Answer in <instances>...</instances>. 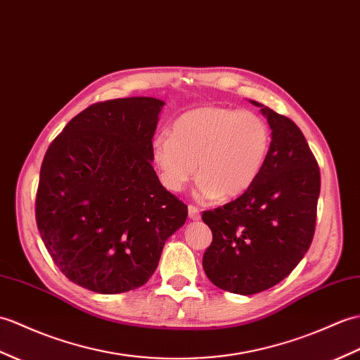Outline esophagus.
<instances>
[{
	"instance_id": "esophagus-1",
	"label": "esophagus",
	"mask_w": 360,
	"mask_h": 360,
	"mask_svg": "<svg viewBox=\"0 0 360 360\" xmlns=\"http://www.w3.org/2000/svg\"><path fill=\"white\" fill-rule=\"evenodd\" d=\"M188 218L193 219V221H199L200 219V213H199V208L195 205H188Z\"/></svg>"
}]
</instances>
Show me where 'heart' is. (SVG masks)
Masks as SVG:
<instances>
[{
  "label": "heart",
  "instance_id": "1",
  "mask_svg": "<svg viewBox=\"0 0 360 360\" xmlns=\"http://www.w3.org/2000/svg\"><path fill=\"white\" fill-rule=\"evenodd\" d=\"M271 131L261 116L225 107H198L160 133L152 156L164 186L179 191L193 178L199 195L231 199L252 188L269 158Z\"/></svg>",
  "mask_w": 360,
  "mask_h": 360
}]
</instances>
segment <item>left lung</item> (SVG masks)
Instances as JSON below:
<instances>
[{
    "mask_svg": "<svg viewBox=\"0 0 360 360\" xmlns=\"http://www.w3.org/2000/svg\"><path fill=\"white\" fill-rule=\"evenodd\" d=\"M271 129L262 173L244 195L202 213L213 240L202 266L216 287L236 295L269 290L296 269L314 236L321 172L307 139L287 116L261 103Z\"/></svg>",
    "mask_w": 360,
    "mask_h": 360,
    "instance_id": "obj_1",
    "label": "left lung"
}]
</instances>
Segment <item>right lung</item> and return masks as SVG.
Instances as JSON below:
<instances>
[{"label": "right lung", "instance_id": "right-lung-1", "mask_svg": "<svg viewBox=\"0 0 360 360\" xmlns=\"http://www.w3.org/2000/svg\"><path fill=\"white\" fill-rule=\"evenodd\" d=\"M164 101L148 96L87 107L49 146L39 172L37 225L65 278L101 295L152 278L187 205L153 169Z\"/></svg>", "mask_w": 360, "mask_h": 360}]
</instances>
